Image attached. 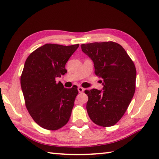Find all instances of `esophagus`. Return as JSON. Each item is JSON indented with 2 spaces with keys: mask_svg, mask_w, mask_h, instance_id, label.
<instances>
[{
  "mask_svg": "<svg viewBox=\"0 0 159 159\" xmlns=\"http://www.w3.org/2000/svg\"><path fill=\"white\" fill-rule=\"evenodd\" d=\"M78 91H79V93H83L84 92V89L81 87H78Z\"/></svg>",
  "mask_w": 159,
  "mask_h": 159,
  "instance_id": "obj_1",
  "label": "esophagus"
}]
</instances>
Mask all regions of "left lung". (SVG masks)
<instances>
[{"label":"left lung","instance_id":"obj_1","mask_svg":"<svg viewBox=\"0 0 159 159\" xmlns=\"http://www.w3.org/2000/svg\"><path fill=\"white\" fill-rule=\"evenodd\" d=\"M82 51L94 63L95 74L101 78L103 91L85 90L87 111L93 123L112 126L126 112L136 87L135 66L126 50L114 42L81 44Z\"/></svg>","mask_w":159,"mask_h":159}]
</instances>
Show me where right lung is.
<instances>
[{
	"instance_id": "add662e5",
	"label": "right lung",
	"mask_w": 159,
	"mask_h": 159,
	"mask_svg": "<svg viewBox=\"0 0 159 159\" xmlns=\"http://www.w3.org/2000/svg\"><path fill=\"white\" fill-rule=\"evenodd\" d=\"M79 46L46 43L25 61L20 77L25 105L33 120L46 130H58L70 120L78 87L64 88L55 79L67 72L66 64Z\"/></svg>"
}]
</instances>
